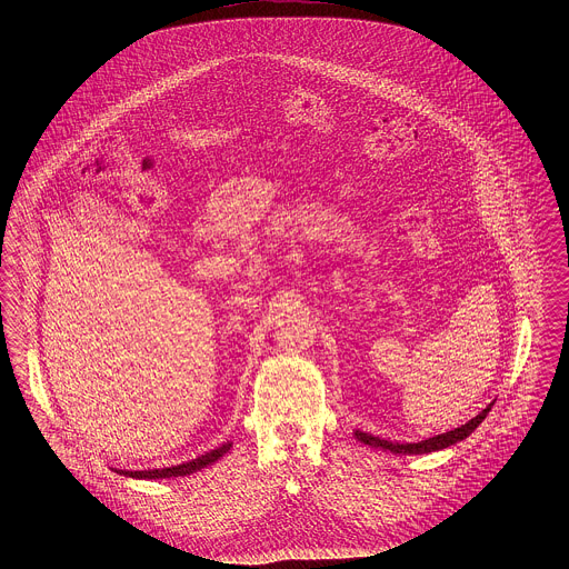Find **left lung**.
I'll return each instance as SVG.
<instances>
[{"label":"left lung","instance_id":"left-lung-1","mask_svg":"<svg viewBox=\"0 0 569 569\" xmlns=\"http://www.w3.org/2000/svg\"><path fill=\"white\" fill-rule=\"evenodd\" d=\"M490 407H492V403L487 406V409H482L476 418H471L467 425H460L459 429L448 431V433L435 435V437L422 439V441H418V443H399V441H388V439H381V437L362 433V431H353V437H356L358 441H362L365 446L381 448V450H390V452H395V455H429V452H435V450H443V448H448V446H452V443H459V441H462L465 437H469V435L473 433V431L482 425V420L487 418Z\"/></svg>","mask_w":569,"mask_h":569}]
</instances>
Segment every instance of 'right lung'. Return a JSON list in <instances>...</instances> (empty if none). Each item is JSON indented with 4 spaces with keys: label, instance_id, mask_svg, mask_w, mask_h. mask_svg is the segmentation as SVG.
Here are the masks:
<instances>
[{
    "label": "right lung",
    "instance_id": "1",
    "mask_svg": "<svg viewBox=\"0 0 569 569\" xmlns=\"http://www.w3.org/2000/svg\"><path fill=\"white\" fill-rule=\"evenodd\" d=\"M232 443H221L216 450L198 457V459L174 465V467H163V469H144V471H128V469H117V473H123L128 478H136V480H160V478H179V476H190L193 471H200L209 465H213L217 459H221Z\"/></svg>",
    "mask_w": 569,
    "mask_h": 569
}]
</instances>
